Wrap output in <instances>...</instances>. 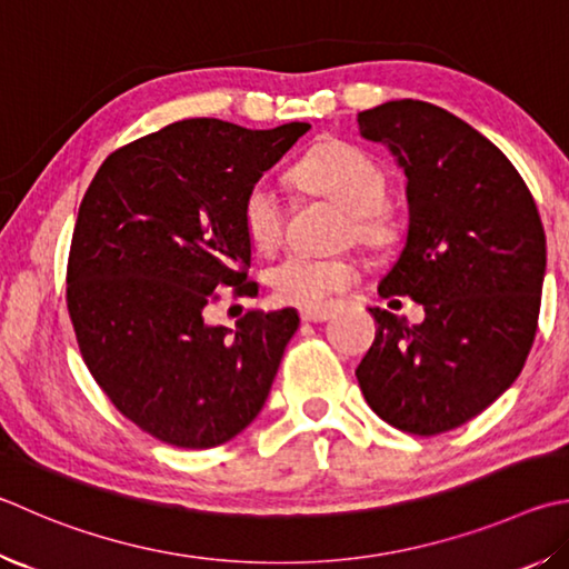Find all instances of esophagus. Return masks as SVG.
Returning <instances> with one entry per match:
<instances>
[{"instance_id":"1","label":"esophagus","mask_w":569,"mask_h":569,"mask_svg":"<svg viewBox=\"0 0 569 569\" xmlns=\"http://www.w3.org/2000/svg\"><path fill=\"white\" fill-rule=\"evenodd\" d=\"M330 311L328 308H303L301 311V320H306V323H323V320H328Z\"/></svg>"}]
</instances>
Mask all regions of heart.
<instances>
[{
    "label": "heart",
    "mask_w": 569,
    "mask_h": 569,
    "mask_svg": "<svg viewBox=\"0 0 569 569\" xmlns=\"http://www.w3.org/2000/svg\"><path fill=\"white\" fill-rule=\"evenodd\" d=\"M293 179L306 191L333 196L346 206L340 236L366 249H383L396 239V221L383 206L386 173L378 163L348 143H323L298 163ZM241 229L253 249H273L283 233V201L276 186L258 179L241 201ZM353 263L343 253L288 251L266 268V286L278 303L320 308L340 288L353 281Z\"/></svg>",
    "instance_id": "b5f03b06"
}]
</instances>
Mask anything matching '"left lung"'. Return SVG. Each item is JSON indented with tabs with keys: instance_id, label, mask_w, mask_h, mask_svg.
I'll use <instances>...</instances> for the list:
<instances>
[{
	"instance_id": "1",
	"label": "left lung",
	"mask_w": 569,
	"mask_h": 569,
	"mask_svg": "<svg viewBox=\"0 0 569 569\" xmlns=\"http://www.w3.org/2000/svg\"><path fill=\"white\" fill-rule=\"evenodd\" d=\"M408 177V239L380 298L410 296L426 318L380 308L356 370L376 416L440 436L498 400L528 360L545 278V229L528 186L492 141L456 113L400 99L358 113Z\"/></svg>"
}]
</instances>
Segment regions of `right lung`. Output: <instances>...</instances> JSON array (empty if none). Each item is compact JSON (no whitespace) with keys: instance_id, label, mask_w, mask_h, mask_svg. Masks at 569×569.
Returning <instances> with one entry per match:
<instances>
[{"instance_id":"obj_1","label":"right lung","mask_w":569,"mask_h":569,"mask_svg":"<svg viewBox=\"0 0 569 569\" xmlns=\"http://www.w3.org/2000/svg\"><path fill=\"white\" fill-rule=\"evenodd\" d=\"M308 129L169 123L109 153L81 199L67 266L81 358L113 408L167 446L216 448L263 408L298 313L251 311L233 333L203 313L221 288L258 293L243 193Z\"/></svg>"}]
</instances>
